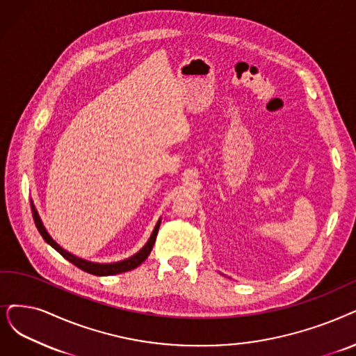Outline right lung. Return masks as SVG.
<instances>
[{"label": "right lung", "mask_w": 356, "mask_h": 356, "mask_svg": "<svg viewBox=\"0 0 356 356\" xmlns=\"http://www.w3.org/2000/svg\"><path fill=\"white\" fill-rule=\"evenodd\" d=\"M32 213H33V220H35V225L38 227V231L40 232L42 238H44L47 243L54 247L56 251H58L64 259H67L70 263H73L74 266H77L79 268H81L83 272H88L90 275H95V276H111V275H118V273H124V272H129V270H133L136 267H138L141 263H143L149 254L154 245V241H156V236H158V231H159V226H161V220L156 223L154 229L152 232V236L150 239L147 241V244L141 248L137 254H134L133 257L127 259L124 261H118V263H111V264H99V263H90V261H86V260H81L79 257H76V255L67 252L65 250H63L58 244L55 243V241L48 235L47 229L44 227V225H42L40 222V218L38 215V211L32 203Z\"/></svg>", "instance_id": "obj_1"}]
</instances>
